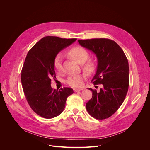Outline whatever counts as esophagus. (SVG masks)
Returning a JSON list of instances; mask_svg holds the SVG:
<instances>
[{"instance_id": "obj_1", "label": "esophagus", "mask_w": 150, "mask_h": 150, "mask_svg": "<svg viewBox=\"0 0 150 150\" xmlns=\"http://www.w3.org/2000/svg\"><path fill=\"white\" fill-rule=\"evenodd\" d=\"M83 90V89H77V88H75V89H74V92H77V91H82Z\"/></svg>"}]
</instances>
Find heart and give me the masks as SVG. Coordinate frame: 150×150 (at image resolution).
<instances>
[{
    "mask_svg": "<svg viewBox=\"0 0 150 150\" xmlns=\"http://www.w3.org/2000/svg\"><path fill=\"white\" fill-rule=\"evenodd\" d=\"M68 55L72 58L79 64H82L83 69L87 72H92L95 69V64L93 61L87 60L88 54L86 50L81 46H75L71 48L68 52ZM62 55H57L54 61V67L57 72L61 73L62 71ZM86 78V74H79L69 76L67 82L72 87L79 88L82 86L84 80Z\"/></svg>",
    "mask_w": 150,
    "mask_h": 150,
    "instance_id": "obj_1",
    "label": "heart"
}]
</instances>
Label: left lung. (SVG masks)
<instances>
[{
    "instance_id": "obj_1",
    "label": "left lung",
    "mask_w": 150,
    "mask_h": 150,
    "mask_svg": "<svg viewBox=\"0 0 150 150\" xmlns=\"http://www.w3.org/2000/svg\"><path fill=\"white\" fill-rule=\"evenodd\" d=\"M78 41L96 55L98 65L92 81L94 85H103L99 92L89 88L92 92V97L86 104V110L95 119L108 118L122 105L128 92V59L121 47L111 39L99 38Z\"/></svg>"
}]
</instances>
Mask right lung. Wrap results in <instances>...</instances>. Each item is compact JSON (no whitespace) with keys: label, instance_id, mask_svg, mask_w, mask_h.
I'll use <instances>...</instances> for the list:
<instances>
[{"label":"right lung","instance_id":"obj_1","mask_svg":"<svg viewBox=\"0 0 150 150\" xmlns=\"http://www.w3.org/2000/svg\"><path fill=\"white\" fill-rule=\"evenodd\" d=\"M76 39H63L47 36L38 41L28 52L21 72V82L26 100L39 116L53 118L65 107L68 96L74 93L70 88L53 89L51 78L55 77L54 61L58 54Z\"/></svg>","mask_w":150,"mask_h":150}]
</instances>
